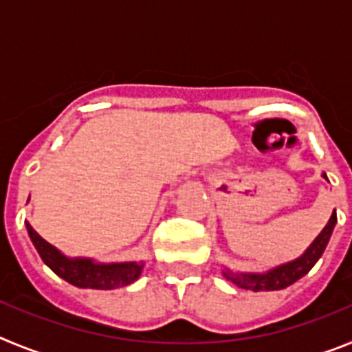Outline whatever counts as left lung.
<instances>
[{"instance_id":"8db88e82","label":"left lung","mask_w":352,"mask_h":352,"mask_svg":"<svg viewBox=\"0 0 352 352\" xmlns=\"http://www.w3.org/2000/svg\"><path fill=\"white\" fill-rule=\"evenodd\" d=\"M322 178L328 179L326 173H322ZM337 223V211L331 213L328 223L324 226L319 236L314 239L310 247L301 254L296 259L289 261V263L278 264L275 268L268 270L263 273H250V272H234L231 268H223L222 275L227 280L232 282L236 287L247 289V291L261 292V291H280V289L289 287L296 280H300L301 276H305L310 270L314 268V264L321 259L322 252L326 250L331 232Z\"/></svg>"}]
</instances>
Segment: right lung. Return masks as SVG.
I'll return each instance as SVG.
<instances>
[{
    "label": "right lung",
    "mask_w": 352,
    "mask_h": 352,
    "mask_svg": "<svg viewBox=\"0 0 352 352\" xmlns=\"http://www.w3.org/2000/svg\"><path fill=\"white\" fill-rule=\"evenodd\" d=\"M30 201V199H28ZM28 234L35 245L36 252L49 268L61 276L68 284L80 289H120L133 284L141 276L144 263L126 261V263H98L91 257H68L63 252L52 247L38 232L26 222Z\"/></svg>",
    "instance_id": "add662e5"
}]
</instances>
